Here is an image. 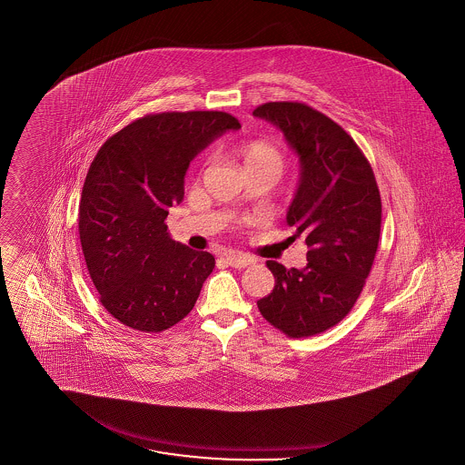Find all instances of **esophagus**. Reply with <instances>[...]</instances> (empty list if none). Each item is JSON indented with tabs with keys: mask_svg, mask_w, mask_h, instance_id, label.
Masks as SVG:
<instances>
[{
	"mask_svg": "<svg viewBox=\"0 0 465 465\" xmlns=\"http://www.w3.org/2000/svg\"><path fill=\"white\" fill-rule=\"evenodd\" d=\"M224 261H226V264H230L233 268H245L256 260L247 254H241V252H228V254H224Z\"/></svg>",
	"mask_w": 465,
	"mask_h": 465,
	"instance_id": "obj_1",
	"label": "esophagus"
}]
</instances>
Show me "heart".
<instances>
[{"label": "heart", "instance_id": "1", "mask_svg": "<svg viewBox=\"0 0 465 465\" xmlns=\"http://www.w3.org/2000/svg\"><path fill=\"white\" fill-rule=\"evenodd\" d=\"M239 152L249 173L260 171V169H270V171H277L280 174L283 169L282 152L268 140H262V138L247 140L242 143Z\"/></svg>", "mask_w": 465, "mask_h": 465}]
</instances>
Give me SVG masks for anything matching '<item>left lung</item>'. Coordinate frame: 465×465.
<instances>
[{"instance_id":"1","label":"left lung","mask_w":465,"mask_h":465,"mask_svg":"<svg viewBox=\"0 0 465 465\" xmlns=\"http://www.w3.org/2000/svg\"><path fill=\"white\" fill-rule=\"evenodd\" d=\"M252 114L277 124L301 157L287 223L310 249L302 270L266 261L275 287L258 308L289 337L322 334L353 310L371 275L381 237V192L365 153L325 114L302 102H268Z\"/></svg>"}]
</instances>
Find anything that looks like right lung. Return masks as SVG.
I'll return each instance as SVG.
<instances>
[{
	"label": "right lung",
	"instance_id": "right-lung-1",
	"mask_svg": "<svg viewBox=\"0 0 465 465\" xmlns=\"http://www.w3.org/2000/svg\"><path fill=\"white\" fill-rule=\"evenodd\" d=\"M241 123L228 112H159L100 147L79 203V239L102 306L133 331L157 334L183 320L214 256L171 239L169 207L185 195L190 161Z\"/></svg>",
	"mask_w": 465,
	"mask_h": 465
}]
</instances>
